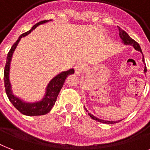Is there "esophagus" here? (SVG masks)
Listing matches in <instances>:
<instances>
[{
    "instance_id": "34e87169",
    "label": "esophagus",
    "mask_w": 150,
    "mask_h": 150,
    "mask_svg": "<svg viewBox=\"0 0 150 150\" xmlns=\"http://www.w3.org/2000/svg\"><path fill=\"white\" fill-rule=\"evenodd\" d=\"M82 68H83V64L81 62H79L75 64V71L76 75H80L82 71Z\"/></svg>"
}]
</instances>
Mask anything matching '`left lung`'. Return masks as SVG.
<instances>
[{
    "label": "left lung",
    "instance_id": "8db88e82",
    "mask_svg": "<svg viewBox=\"0 0 150 150\" xmlns=\"http://www.w3.org/2000/svg\"><path fill=\"white\" fill-rule=\"evenodd\" d=\"M118 27V26H117ZM118 30H119V36H120V37H121V39L122 40V42H123L124 44H125V45H131L133 47L135 48V50H139V51H140L141 53L142 54V50H141V47H140L139 44L136 42V41H135L133 39H132L130 37V36H128V34L126 33L125 30H123V29H121L120 27H118ZM142 61H143V63L145 64V59H144V56H143V54H142ZM145 65H146V64H145ZM146 66H145V68H144V73H146ZM85 110H86L87 112H89L88 110H87L86 108H85ZM88 114H89V116H90V117H91L92 119H93V120H95V121H99V122H101V123H104V124H114V123H117V122H119V121H105V120H102V119H99L97 118L96 117L93 116V114H91V113H88Z\"/></svg>",
    "mask_w": 150,
    "mask_h": 150
}]
</instances>
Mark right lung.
I'll return each mask as SVG.
<instances>
[{
    "label": "right lung",
    "instance_id": "right-lung-1",
    "mask_svg": "<svg viewBox=\"0 0 150 150\" xmlns=\"http://www.w3.org/2000/svg\"><path fill=\"white\" fill-rule=\"evenodd\" d=\"M51 21V20H43L41 22L36 23L32 27V29L29 30L26 33L22 34L18 37L17 41L15 42L13 46L9 50L7 56V61H6V64L4 67V87H5L6 94L8 96L10 102L13 104V106L16 108L19 112H21L22 114L27 115V116H39V115H44L50 111L52 107L55 104L57 96L59 93L61 91V88L63 86L64 83L65 82L66 78L68 75L74 74L75 70L71 68L65 71H62L55 77L53 78L48 83L47 86L46 88L45 95L43 98L38 102L35 103H28L25 102L22 100L19 99L17 96H15L12 93L11 90V86L10 80H9V71H10V64L12 57L13 53L16 49V47L18 46L21 39L24 36H27L33 30L36 29V27L41 24L46 23V22Z\"/></svg>",
    "mask_w": 150,
    "mask_h": 150
}]
</instances>
